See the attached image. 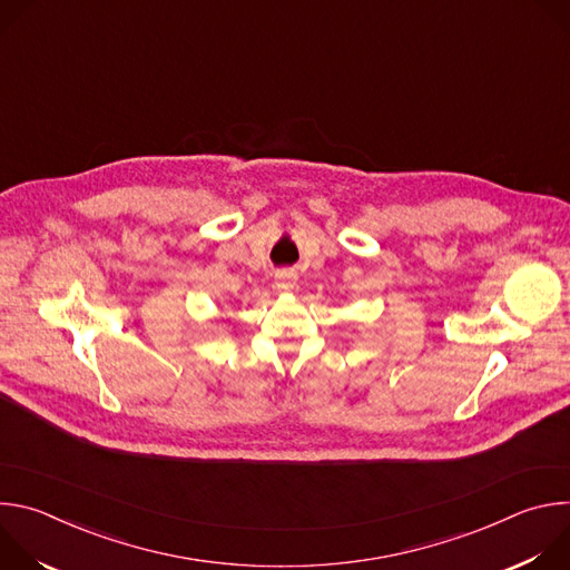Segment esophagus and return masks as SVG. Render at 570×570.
I'll return each mask as SVG.
<instances>
[{
    "label": "esophagus",
    "mask_w": 570,
    "mask_h": 570,
    "mask_svg": "<svg viewBox=\"0 0 570 570\" xmlns=\"http://www.w3.org/2000/svg\"><path fill=\"white\" fill-rule=\"evenodd\" d=\"M275 282H277V288H282V291L293 288V279H291V273H288V271H279V273L275 275Z\"/></svg>",
    "instance_id": "esophagus-1"
}]
</instances>
